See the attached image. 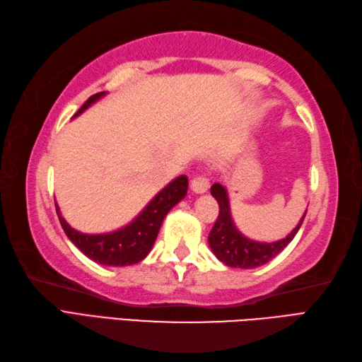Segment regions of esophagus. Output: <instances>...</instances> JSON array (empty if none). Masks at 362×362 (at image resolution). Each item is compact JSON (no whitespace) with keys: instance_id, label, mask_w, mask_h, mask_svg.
<instances>
[{"instance_id":"obj_1","label":"esophagus","mask_w":362,"mask_h":362,"mask_svg":"<svg viewBox=\"0 0 362 362\" xmlns=\"http://www.w3.org/2000/svg\"><path fill=\"white\" fill-rule=\"evenodd\" d=\"M190 187L195 194H204V192L209 189V180L203 175H197L195 178L190 181Z\"/></svg>"}]
</instances>
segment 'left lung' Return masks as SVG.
Returning a JSON list of instances; mask_svg holds the SVG:
<instances>
[{
  "label": "left lung",
  "mask_w": 362,
  "mask_h": 362,
  "mask_svg": "<svg viewBox=\"0 0 362 362\" xmlns=\"http://www.w3.org/2000/svg\"><path fill=\"white\" fill-rule=\"evenodd\" d=\"M211 194L217 200L220 211L217 222L214 223L209 233V247L214 255L217 256V259L226 264L228 267L256 269L259 267V265L267 264L289 245L291 240L295 238V234L298 233L306 216L305 212L298 225L295 226L292 233H289V235H286L284 239L269 243L256 242L245 238V235L240 234L238 228H235L231 217L230 198H228V192L222 184H214L211 187Z\"/></svg>",
  "instance_id": "1"
}]
</instances>
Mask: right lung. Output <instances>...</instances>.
<instances>
[{
  "instance_id": "add662e5",
  "label": "right lung",
  "mask_w": 362,
  "mask_h": 362,
  "mask_svg": "<svg viewBox=\"0 0 362 362\" xmlns=\"http://www.w3.org/2000/svg\"><path fill=\"white\" fill-rule=\"evenodd\" d=\"M106 95V92H98L92 95L78 112L73 115H81L87 107H90L95 101H98ZM189 180L186 175H181L170 184L162 189L153 200L145 206V209L132 220L127 226L120 230L105 234H84L71 228L62 217L59 206L56 203V212L67 238L83 252L88 259H92L103 265H114V267H123V265L137 264L146 257L151 252L154 240L158 238L160 225L165 216L175 204H178L187 194Z\"/></svg>"
}]
</instances>
